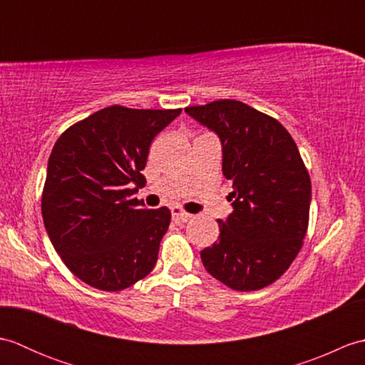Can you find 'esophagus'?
<instances>
[{"instance_id": "obj_1", "label": "esophagus", "mask_w": 365, "mask_h": 365, "mask_svg": "<svg viewBox=\"0 0 365 365\" xmlns=\"http://www.w3.org/2000/svg\"><path fill=\"white\" fill-rule=\"evenodd\" d=\"M170 213H173V218L177 222H187L191 218V215L187 213L185 210H182L180 207H173V208H170Z\"/></svg>"}]
</instances>
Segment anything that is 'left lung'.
<instances>
[{
	"instance_id": "left-lung-1",
	"label": "left lung",
	"mask_w": 365,
	"mask_h": 365,
	"mask_svg": "<svg viewBox=\"0 0 365 365\" xmlns=\"http://www.w3.org/2000/svg\"><path fill=\"white\" fill-rule=\"evenodd\" d=\"M222 144V174L234 182V212L220 240L200 251L205 269L238 292L260 290L297 257L309 226L311 177L279 120L238 100L185 108Z\"/></svg>"
}]
</instances>
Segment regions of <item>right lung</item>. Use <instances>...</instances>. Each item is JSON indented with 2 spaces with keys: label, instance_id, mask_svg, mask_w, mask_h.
<instances>
[{
  "label": "right lung",
  "instance_id": "add662e5",
  "mask_svg": "<svg viewBox=\"0 0 365 365\" xmlns=\"http://www.w3.org/2000/svg\"><path fill=\"white\" fill-rule=\"evenodd\" d=\"M178 110L113 105L58 138L46 168L42 216L61 260L83 282L119 292L153 269L169 208L133 197L149 147Z\"/></svg>",
  "mask_w": 365,
  "mask_h": 365
}]
</instances>
